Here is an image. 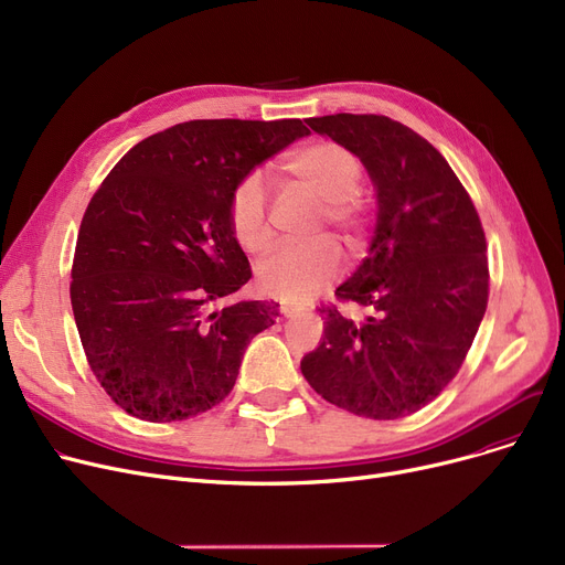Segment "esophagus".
<instances>
[{
  "mask_svg": "<svg viewBox=\"0 0 565 565\" xmlns=\"http://www.w3.org/2000/svg\"><path fill=\"white\" fill-rule=\"evenodd\" d=\"M279 311H281V316H284V318H296V316H302V313H305V307H300V305H290V302H281Z\"/></svg>",
  "mask_w": 565,
  "mask_h": 565,
  "instance_id": "esophagus-1",
  "label": "esophagus"
}]
</instances>
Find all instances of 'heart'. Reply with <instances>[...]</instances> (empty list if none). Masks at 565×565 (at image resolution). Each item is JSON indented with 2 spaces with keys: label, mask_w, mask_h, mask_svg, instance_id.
I'll use <instances>...</instances> for the list:
<instances>
[{
  "label": "heart",
  "mask_w": 565,
  "mask_h": 565,
  "mask_svg": "<svg viewBox=\"0 0 565 565\" xmlns=\"http://www.w3.org/2000/svg\"><path fill=\"white\" fill-rule=\"evenodd\" d=\"M279 170L288 182L309 189L323 201L318 224L332 226L351 249L362 247L370 226V205L358 191L364 173L362 161L349 147L332 140L307 142L284 154ZM228 226L244 252L258 254L267 249L273 231L258 175H244L231 191ZM339 273V244L323 235L277 247L258 265V286L281 300H307L334 281Z\"/></svg>",
  "instance_id": "obj_1"
}]
</instances>
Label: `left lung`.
Returning <instances> with one entry per match:
<instances>
[{"instance_id":"1","label":"left lung","mask_w":565,"mask_h":565,"mask_svg":"<svg viewBox=\"0 0 565 565\" xmlns=\"http://www.w3.org/2000/svg\"><path fill=\"white\" fill-rule=\"evenodd\" d=\"M307 125L370 173L379 216L370 256L334 296L323 341L300 370L326 402L372 420L425 408L457 376L489 298L487 239L471 195L431 142L385 115L337 113Z\"/></svg>"}]
</instances>
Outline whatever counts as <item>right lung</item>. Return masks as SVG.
Returning <instances> with one entry per match:
<instances>
[{
  "label": "right lung",
  "mask_w": 565,
  "mask_h": 565,
  "mask_svg": "<svg viewBox=\"0 0 565 565\" xmlns=\"http://www.w3.org/2000/svg\"><path fill=\"white\" fill-rule=\"evenodd\" d=\"M302 119H191L140 140L85 210L71 307L89 370L147 423L186 420L228 397L277 302H228L252 279L228 199L252 170L307 136Z\"/></svg>",
  "instance_id": "obj_1"
}]
</instances>
